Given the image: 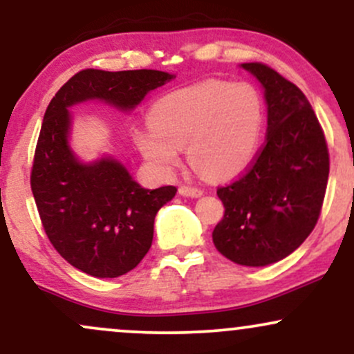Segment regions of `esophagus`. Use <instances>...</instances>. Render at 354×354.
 Wrapping results in <instances>:
<instances>
[{
  "label": "esophagus",
  "mask_w": 354,
  "mask_h": 354,
  "mask_svg": "<svg viewBox=\"0 0 354 354\" xmlns=\"http://www.w3.org/2000/svg\"><path fill=\"white\" fill-rule=\"evenodd\" d=\"M180 194L183 196H191V198H198L203 194L201 188H194V186H180Z\"/></svg>",
  "instance_id": "obj_1"
}]
</instances>
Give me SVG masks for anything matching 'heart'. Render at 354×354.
<instances>
[{"label": "heart", "instance_id": "heart-1", "mask_svg": "<svg viewBox=\"0 0 354 354\" xmlns=\"http://www.w3.org/2000/svg\"><path fill=\"white\" fill-rule=\"evenodd\" d=\"M149 118L136 143L158 171H173L186 146L198 171L223 180L243 171L258 151L265 101L251 83L208 80L163 96Z\"/></svg>", "mask_w": 354, "mask_h": 354}]
</instances>
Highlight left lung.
I'll use <instances>...</instances> for the list:
<instances>
[{"mask_svg":"<svg viewBox=\"0 0 354 354\" xmlns=\"http://www.w3.org/2000/svg\"><path fill=\"white\" fill-rule=\"evenodd\" d=\"M265 88L266 140L234 181L218 186L225 216L213 231L223 256L266 266L310 236L330 174L326 138L303 91L265 63H243Z\"/></svg>","mask_w":354,"mask_h":354,"instance_id":"8db88e82","label":"left lung"}]
</instances>
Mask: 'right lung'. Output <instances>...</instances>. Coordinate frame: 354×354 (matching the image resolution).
Here are the masks:
<instances>
[{"label":"right lung","instance_id":"1","mask_svg":"<svg viewBox=\"0 0 354 354\" xmlns=\"http://www.w3.org/2000/svg\"><path fill=\"white\" fill-rule=\"evenodd\" d=\"M174 78L165 71L83 70L71 76L44 113L31 168V191L55 250L89 276L118 278L145 258L154 216L176 194L174 186L146 189L111 158L83 165L68 146L73 104L104 100L135 108L146 93Z\"/></svg>","mask_w":354,"mask_h":354}]
</instances>
